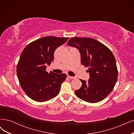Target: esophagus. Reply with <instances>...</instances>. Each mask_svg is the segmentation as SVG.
Returning <instances> with one entry per match:
<instances>
[{
	"label": "esophagus",
	"mask_w": 134,
	"mask_h": 134,
	"mask_svg": "<svg viewBox=\"0 0 134 134\" xmlns=\"http://www.w3.org/2000/svg\"><path fill=\"white\" fill-rule=\"evenodd\" d=\"M69 78L70 79H75V76H70L69 75Z\"/></svg>",
	"instance_id": "34e87169"
}]
</instances>
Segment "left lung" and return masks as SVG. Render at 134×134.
I'll return each instance as SVG.
<instances>
[{"instance_id":"obj_1","label":"left lung","mask_w":134,"mask_h":134,"mask_svg":"<svg viewBox=\"0 0 134 134\" xmlns=\"http://www.w3.org/2000/svg\"><path fill=\"white\" fill-rule=\"evenodd\" d=\"M68 45L79 50L81 64L88 67L90 79H80L82 87L75 91L76 96L86 102L97 103L104 99L114 88L118 76L116 60L104 44L90 37H72Z\"/></svg>"}]
</instances>
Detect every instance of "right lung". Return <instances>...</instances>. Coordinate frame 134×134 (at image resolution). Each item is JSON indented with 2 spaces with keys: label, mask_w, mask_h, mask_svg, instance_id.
I'll return each instance as SVG.
<instances>
[{
  "label": "right lung",
  "mask_w": 134,
  "mask_h": 134,
  "mask_svg": "<svg viewBox=\"0 0 134 134\" xmlns=\"http://www.w3.org/2000/svg\"><path fill=\"white\" fill-rule=\"evenodd\" d=\"M68 37L47 36L30 43L24 48L17 66L20 85L34 100L46 102L54 98L66 79L65 74L46 71V65L54 60L55 50L66 42Z\"/></svg>",
  "instance_id": "obj_1"
}]
</instances>
